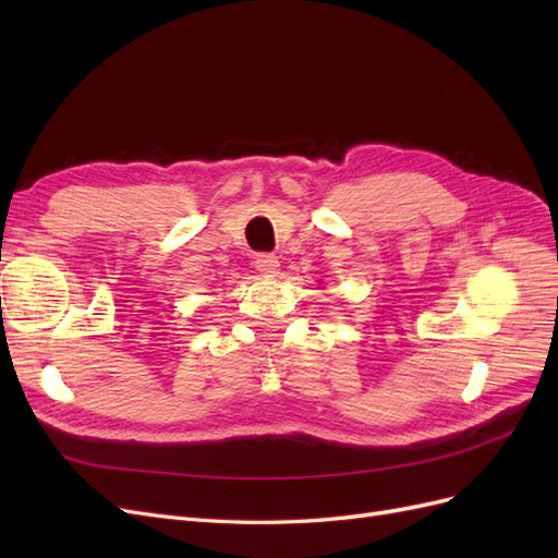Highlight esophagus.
Instances as JSON below:
<instances>
[{"label": "esophagus", "mask_w": 558, "mask_h": 558, "mask_svg": "<svg viewBox=\"0 0 558 558\" xmlns=\"http://www.w3.org/2000/svg\"><path fill=\"white\" fill-rule=\"evenodd\" d=\"M253 265H256L258 272H263L265 277H275L279 272V258L275 253H258Z\"/></svg>", "instance_id": "obj_1"}]
</instances>
